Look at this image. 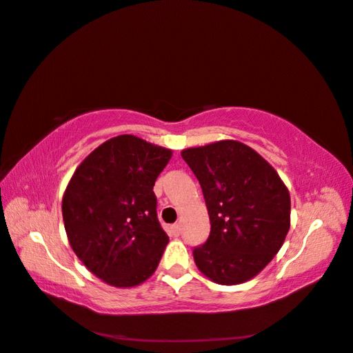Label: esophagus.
<instances>
[{"label":"esophagus","mask_w":353,"mask_h":353,"mask_svg":"<svg viewBox=\"0 0 353 353\" xmlns=\"http://www.w3.org/2000/svg\"><path fill=\"white\" fill-rule=\"evenodd\" d=\"M170 230H172V233H174V236H179V233H181V225L174 224L170 227Z\"/></svg>","instance_id":"esophagus-1"}]
</instances>
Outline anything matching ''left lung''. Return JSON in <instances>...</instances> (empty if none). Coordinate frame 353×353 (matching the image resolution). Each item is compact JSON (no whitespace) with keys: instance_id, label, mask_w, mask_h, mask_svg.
Returning a JSON list of instances; mask_svg holds the SVG:
<instances>
[{"instance_id":"obj_1","label":"left lung","mask_w":353,"mask_h":353,"mask_svg":"<svg viewBox=\"0 0 353 353\" xmlns=\"http://www.w3.org/2000/svg\"><path fill=\"white\" fill-rule=\"evenodd\" d=\"M210 218V234L193 250L196 267L219 285L257 276L282 248L291 198L271 164L234 140L184 149Z\"/></svg>"}]
</instances>
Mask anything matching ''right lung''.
I'll list each match as a JSON object with an SVG mask.
<instances>
[{"label": "right lung", "instance_id": "obj_1", "mask_svg": "<svg viewBox=\"0 0 353 353\" xmlns=\"http://www.w3.org/2000/svg\"><path fill=\"white\" fill-rule=\"evenodd\" d=\"M170 157V149L119 135L92 150L70 179L62 199L70 245L108 285H140L160 263L169 237L157 218L154 184Z\"/></svg>", "mask_w": 353, "mask_h": 353}]
</instances>
